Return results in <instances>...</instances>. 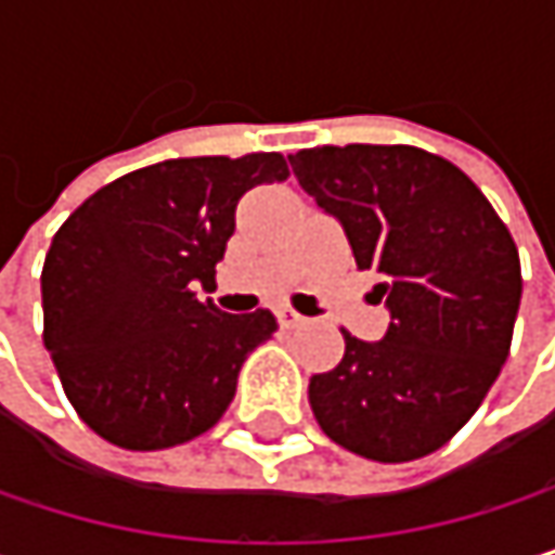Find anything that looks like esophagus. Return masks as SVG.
I'll list each match as a JSON object with an SVG mask.
<instances>
[{
	"label": "esophagus",
	"mask_w": 555,
	"mask_h": 555,
	"mask_svg": "<svg viewBox=\"0 0 555 555\" xmlns=\"http://www.w3.org/2000/svg\"><path fill=\"white\" fill-rule=\"evenodd\" d=\"M308 318H301L298 311H292V308H279V324L282 327H301Z\"/></svg>",
	"instance_id": "34e87169"
}]
</instances>
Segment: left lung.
I'll return each instance as SVG.
<instances>
[{
	"mask_svg": "<svg viewBox=\"0 0 555 555\" xmlns=\"http://www.w3.org/2000/svg\"><path fill=\"white\" fill-rule=\"evenodd\" d=\"M288 164L388 308L383 340L344 331V360L311 376L321 430L379 463L440 450L511 350L520 260L507 228L463 169L421 147H311Z\"/></svg>",
	"mask_w": 555,
	"mask_h": 555,
	"instance_id": "obj_1",
	"label": "left lung"
}]
</instances>
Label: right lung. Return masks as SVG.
Here are the masks:
<instances>
[{
  "label": "right lung",
  "mask_w": 555,
  "mask_h": 555,
  "mask_svg": "<svg viewBox=\"0 0 555 555\" xmlns=\"http://www.w3.org/2000/svg\"><path fill=\"white\" fill-rule=\"evenodd\" d=\"M285 176L279 154L176 157L108 182L63 221L41 273L44 347L99 437L164 450L228 411L276 318L224 314L195 288L215 282L241 195Z\"/></svg>",
  "instance_id": "obj_1"
}]
</instances>
